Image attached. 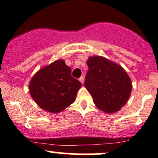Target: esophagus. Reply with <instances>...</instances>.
<instances>
[{
	"mask_svg": "<svg viewBox=\"0 0 158 158\" xmlns=\"http://www.w3.org/2000/svg\"><path fill=\"white\" fill-rule=\"evenodd\" d=\"M79 81H81V83H82V84H83V83H84V77H81L79 78Z\"/></svg>",
	"mask_w": 158,
	"mask_h": 158,
	"instance_id": "1",
	"label": "esophagus"
}]
</instances>
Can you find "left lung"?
<instances>
[{
	"mask_svg": "<svg viewBox=\"0 0 158 158\" xmlns=\"http://www.w3.org/2000/svg\"><path fill=\"white\" fill-rule=\"evenodd\" d=\"M89 71L85 87L94 104L106 113H114L127 103L131 92V82L120 65L101 56L89 57Z\"/></svg>",
	"mask_w": 158,
	"mask_h": 158,
	"instance_id": "1",
	"label": "left lung"
}]
</instances>
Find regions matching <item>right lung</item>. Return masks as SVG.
Segmentation results:
<instances>
[{
	"instance_id": "add662e5",
	"label": "right lung",
	"mask_w": 158,
	"mask_h": 158,
	"mask_svg": "<svg viewBox=\"0 0 158 158\" xmlns=\"http://www.w3.org/2000/svg\"><path fill=\"white\" fill-rule=\"evenodd\" d=\"M81 83L72 77L70 67L57 60L40 69L29 85L33 100L46 112L59 113L75 101Z\"/></svg>"
}]
</instances>
